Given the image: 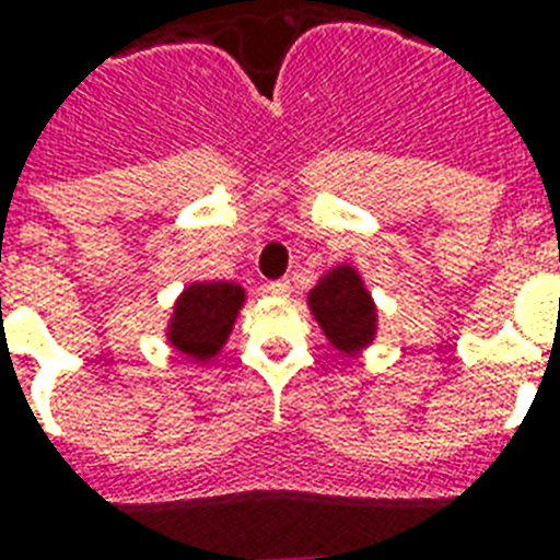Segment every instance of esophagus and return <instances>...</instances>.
Here are the masks:
<instances>
[{
    "label": "esophagus",
    "instance_id": "34e87169",
    "mask_svg": "<svg viewBox=\"0 0 560 560\" xmlns=\"http://www.w3.org/2000/svg\"><path fill=\"white\" fill-rule=\"evenodd\" d=\"M267 293H270V296H290V281L288 279L270 281V284H267Z\"/></svg>",
    "mask_w": 560,
    "mask_h": 560
}]
</instances>
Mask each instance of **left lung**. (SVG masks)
Wrapping results in <instances>:
<instances>
[{
	"mask_svg": "<svg viewBox=\"0 0 560 560\" xmlns=\"http://www.w3.org/2000/svg\"><path fill=\"white\" fill-rule=\"evenodd\" d=\"M308 305L331 340V347L340 352L352 355L373 340L375 305L352 267L328 270L308 293Z\"/></svg>",
	"mask_w": 560,
	"mask_h": 560,
	"instance_id": "obj_1",
	"label": "left lung"
}]
</instances>
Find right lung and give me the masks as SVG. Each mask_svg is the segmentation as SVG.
Instances as JSON below:
<instances>
[{
    "instance_id": "1",
    "label": "right lung",
    "mask_w": 560,
    "mask_h": 560,
    "mask_svg": "<svg viewBox=\"0 0 560 560\" xmlns=\"http://www.w3.org/2000/svg\"><path fill=\"white\" fill-rule=\"evenodd\" d=\"M243 293L241 284L232 281H196L182 293L170 323V343L196 358L208 361L213 358L232 335L234 317L241 311Z\"/></svg>"
}]
</instances>
